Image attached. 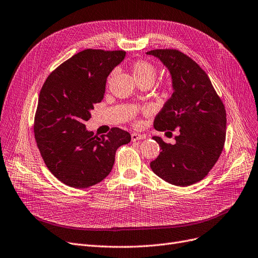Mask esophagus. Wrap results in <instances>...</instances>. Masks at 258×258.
Wrapping results in <instances>:
<instances>
[{"label":"esophagus","instance_id":"obj_1","mask_svg":"<svg viewBox=\"0 0 258 258\" xmlns=\"http://www.w3.org/2000/svg\"><path fill=\"white\" fill-rule=\"evenodd\" d=\"M146 135H142L139 134V133H133L132 134V140L133 141H137V140H141V139H145Z\"/></svg>","mask_w":258,"mask_h":258}]
</instances>
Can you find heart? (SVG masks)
Listing matches in <instances>:
<instances>
[{
    "instance_id": "obj_1",
    "label": "heart",
    "mask_w": 258,
    "mask_h": 258,
    "mask_svg": "<svg viewBox=\"0 0 258 258\" xmlns=\"http://www.w3.org/2000/svg\"><path fill=\"white\" fill-rule=\"evenodd\" d=\"M132 72L137 83H140V82L153 83L156 78L155 67L146 60H137L133 63Z\"/></svg>"
}]
</instances>
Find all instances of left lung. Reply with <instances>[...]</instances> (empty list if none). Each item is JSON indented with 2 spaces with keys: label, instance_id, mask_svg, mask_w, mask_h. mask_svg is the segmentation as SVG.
I'll return each instance as SVG.
<instances>
[{
  "label": "left lung",
  "instance_id": "obj_1",
  "mask_svg": "<svg viewBox=\"0 0 258 258\" xmlns=\"http://www.w3.org/2000/svg\"><path fill=\"white\" fill-rule=\"evenodd\" d=\"M169 70L173 93L157 113L154 127L178 130L175 144L160 137L158 157L151 163L153 172L169 184L185 187L202 180L213 169L224 147L226 113L205 71L177 50L147 52Z\"/></svg>",
  "mask_w": 258,
  "mask_h": 258
}]
</instances>
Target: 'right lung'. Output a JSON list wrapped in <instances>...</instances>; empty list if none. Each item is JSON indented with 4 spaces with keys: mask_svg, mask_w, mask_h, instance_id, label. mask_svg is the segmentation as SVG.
<instances>
[{
    "mask_svg": "<svg viewBox=\"0 0 258 258\" xmlns=\"http://www.w3.org/2000/svg\"><path fill=\"white\" fill-rule=\"evenodd\" d=\"M124 57V51L84 50L55 69L40 90L35 139L47 169L70 187L100 183L110 173L117 149L131 141L119 127L97 136L85 125L104 98L107 76Z\"/></svg>",
    "mask_w": 258,
    "mask_h": 258,
    "instance_id": "1",
    "label": "right lung"
}]
</instances>
